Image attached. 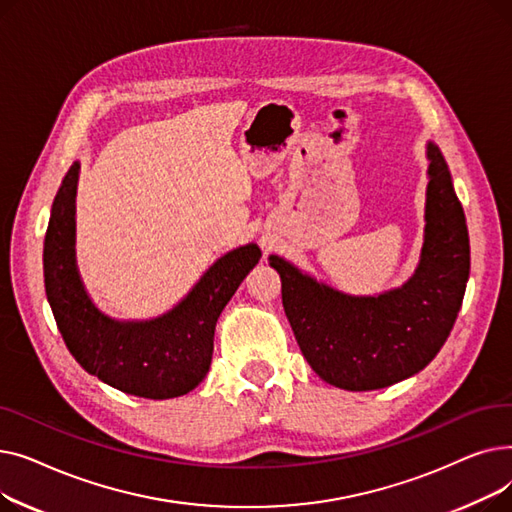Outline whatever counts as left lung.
Returning a JSON list of instances; mask_svg holds the SVG:
<instances>
[{"instance_id": "1", "label": "left lung", "mask_w": 512, "mask_h": 512, "mask_svg": "<svg viewBox=\"0 0 512 512\" xmlns=\"http://www.w3.org/2000/svg\"><path fill=\"white\" fill-rule=\"evenodd\" d=\"M425 149L423 247L405 284L359 297L270 255L301 353L330 386L365 392L411 378L440 353L461 309L471 267L465 213L442 151L432 141Z\"/></svg>"}]
</instances>
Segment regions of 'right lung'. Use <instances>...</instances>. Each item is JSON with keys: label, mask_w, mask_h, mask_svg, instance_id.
<instances>
[{"label": "right lung", "mask_w": 512, "mask_h": 512, "mask_svg": "<svg viewBox=\"0 0 512 512\" xmlns=\"http://www.w3.org/2000/svg\"><path fill=\"white\" fill-rule=\"evenodd\" d=\"M74 161L53 199L43 247L47 301L76 363L120 392L166 400L195 390L209 371L218 317L261 259L255 242L222 255L184 299L151 319H116L89 297L76 265Z\"/></svg>", "instance_id": "1"}]
</instances>
